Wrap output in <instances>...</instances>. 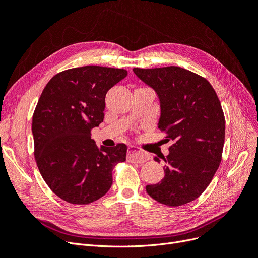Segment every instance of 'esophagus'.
<instances>
[{
	"mask_svg": "<svg viewBox=\"0 0 258 258\" xmlns=\"http://www.w3.org/2000/svg\"><path fill=\"white\" fill-rule=\"evenodd\" d=\"M127 159L129 161H136L139 163H143L150 159V155L145 152L138 150L135 146H130L127 154Z\"/></svg>",
	"mask_w": 258,
	"mask_h": 258,
	"instance_id": "34e87169",
	"label": "esophagus"
}]
</instances>
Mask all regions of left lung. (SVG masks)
I'll return each mask as SVG.
<instances>
[{
    "mask_svg": "<svg viewBox=\"0 0 258 258\" xmlns=\"http://www.w3.org/2000/svg\"><path fill=\"white\" fill-rule=\"evenodd\" d=\"M134 73L150 86L159 100L158 128L172 140L165 176L146 192L162 205L179 207L198 198L220 166L225 140V117L211 84L179 67L135 68Z\"/></svg>",
    "mask_w": 258,
    "mask_h": 258,
    "instance_id": "obj_1",
    "label": "left lung"
}]
</instances>
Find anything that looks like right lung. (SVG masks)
Listing matches in <instances>:
<instances>
[{"instance_id":"add662e5","label":"right lung","mask_w":258,"mask_h":258,"mask_svg":"<svg viewBox=\"0 0 258 258\" xmlns=\"http://www.w3.org/2000/svg\"><path fill=\"white\" fill-rule=\"evenodd\" d=\"M123 69L87 66L58 73L47 83L32 118L34 156L44 181L59 198L88 205L103 197L127 146L98 147L91 129L103 121L105 96L123 80Z\"/></svg>"}]
</instances>
